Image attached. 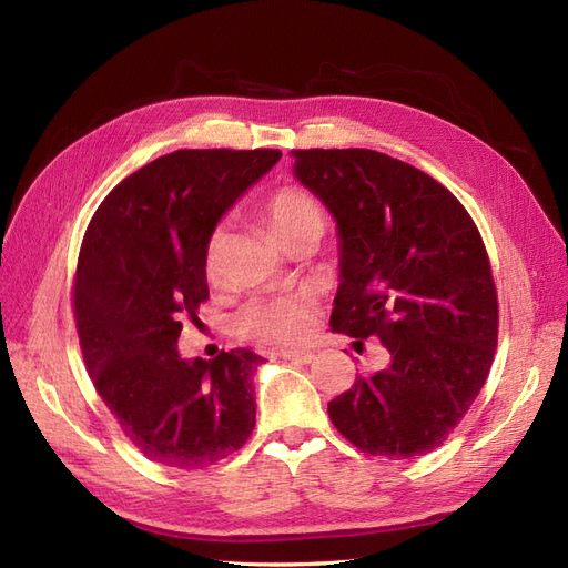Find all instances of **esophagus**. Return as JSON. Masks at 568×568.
Instances as JSON below:
<instances>
[{"label":"esophagus","mask_w":568,"mask_h":568,"mask_svg":"<svg viewBox=\"0 0 568 568\" xmlns=\"http://www.w3.org/2000/svg\"><path fill=\"white\" fill-rule=\"evenodd\" d=\"M282 359H288V363H296V365H307L315 359V353H307V351H282L280 353Z\"/></svg>","instance_id":"1"}]
</instances>
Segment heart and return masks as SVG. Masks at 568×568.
Returning <instances> with one entry per match:
<instances>
[{
    "mask_svg": "<svg viewBox=\"0 0 568 568\" xmlns=\"http://www.w3.org/2000/svg\"><path fill=\"white\" fill-rule=\"evenodd\" d=\"M261 211L270 230L280 242L291 248L303 236H322L326 227V213L320 199L301 184H282L272 189L263 201ZM227 230L225 222L215 225L205 234L203 242V270L209 277L217 272L222 248H225ZM317 301L298 291V294H282L267 298H251L232 315V332L242 338L267 343L280 348H298L315 334Z\"/></svg>",
    "mask_w": 568,
    "mask_h": 568,
    "instance_id": "obj_1",
    "label": "heart"
}]
</instances>
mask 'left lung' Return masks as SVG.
<instances>
[{
    "label": "left lung",
    "mask_w": 568,
    "mask_h": 568,
    "mask_svg": "<svg viewBox=\"0 0 568 568\" xmlns=\"http://www.w3.org/2000/svg\"><path fill=\"white\" fill-rule=\"evenodd\" d=\"M296 178L341 232L332 326L379 338L390 365L329 403L357 450H436L484 388L497 348L490 257L467 209L432 175L372 149H294Z\"/></svg>",
    "instance_id": "left-lung-1"
}]
</instances>
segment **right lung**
Wrapping results in <instances>:
<instances>
[{"label":"right lung","instance_id":"1","mask_svg":"<svg viewBox=\"0 0 568 568\" xmlns=\"http://www.w3.org/2000/svg\"><path fill=\"white\" fill-rule=\"evenodd\" d=\"M277 149H180L99 203L82 236L73 315L88 374L144 457L196 471L242 450L255 426L261 355L220 351L186 363L182 322L209 301L205 234L280 161Z\"/></svg>","mask_w":568,"mask_h":568}]
</instances>
